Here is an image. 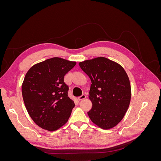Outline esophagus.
Instances as JSON below:
<instances>
[{"label": "esophagus", "instance_id": "obj_1", "mask_svg": "<svg viewBox=\"0 0 161 161\" xmlns=\"http://www.w3.org/2000/svg\"><path fill=\"white\" fill-rule=\"evenodd\" d=\"M86 98V95H82L81 96H80V97H78V99H79V101H81V100H83V99H85Z\"/></svg>", "mask_w": 161, "mask_h": 161}]
</instances>
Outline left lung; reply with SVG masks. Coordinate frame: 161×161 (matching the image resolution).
<instances>
[{"label":"left lung","mask_w":161,"mask_h":161,"mask_svg":"<svg viewBox=\"0 0 161 161\" xmlns=\"http://www.w3.org/2000/svg\"><path fill=\"white\" fill-rule=\"evenodd\" d=\"M79 66L91 80L92 106L87 112L90 119L102 129L114 128L123 119L130 103L127 73L118 63L104 57L81 62Z\"/></svg>","instance_id":"8db88e82"}]
</instances>
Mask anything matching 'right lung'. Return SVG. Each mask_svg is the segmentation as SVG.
I'll return each mask as SVG.
<instances>
[{
    "label": "right lung",
    "mask_w": 161,
    "mask_h": 161,
    "mask_svg": "<svg viewBox=\"0 0 161 161\" xmlns=\"http://www.w3.org/2000/svg\"><path fill=\"white\" fill-rule=\"evenodd\" d=\"M76 64L55 57L35 64L27 72L23 99L29 115L40 128L55 131L69 120L75 105L68 95L64 77Z\"/></svg>",
    "instance_id": "right-lung-1"
}]
</instances>
